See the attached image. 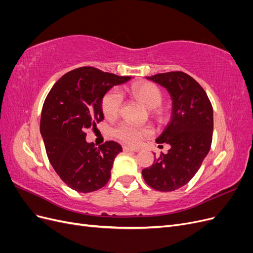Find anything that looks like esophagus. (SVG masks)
I'll return each instance as SVG.
<instances>
[{"mask_svg": "<svg viewBox=\"0 0 253 253\" xmlns=\"http://www.w3.org/2000/svg\"><path fill=\"white\" fill-rule=\"evenodd\" d=\"M124 151L125 152H138L139 150L136 149V148H132V147H127V145H125Z\"/></svg>", "mask_w": 253, "mask_h": 253, "instance_id": "esophagus-1", "label": "esophagus"}]
</instances>
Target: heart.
I'll use <instances>...</instances> for the list:
<instances>
[{"label":"heart","instance_id":"obj_1","mask_svg":"<svg viewBox=\"0 0 253 253\" xmlns=\"http://www.w3.org/2000/svg\"><path fill=\"white\" fill-rule=\"evenodd\" d=\"M131 94L136 100L141 102L148 109H155L162 103L163 95L160 89L149 82L135 83L129 87ZM122 105V96L118 89H111L106 93L101 101V108L106 119L115 120L120 113ZM152 129L149 126H137L128 122H122L114 129V135L119 140L126 144L136 145L143 137L151 136Z\"/></svg>","mask_w":253,"mask_h":253}]
</instances>
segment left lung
Wrapping results in <instances>:
<instances>
[{
	"label": "left lung",
	"instance_id": "left-lung-1",
	"mask_svg": "<svg viewBox=\"0 0 253 253\" xmlns=\"http://www.w3.org/2000/svg\"><path fill=\"white\" fill-rule=\"evenodd\" d=\"M145 78L165 87L170 94V121L156 142L170 144L171 149L143 169L142 176L151 188L170 192L191 180L209 153L213 109L204 88L185 73L170 72Z\"/></svg>",
	"mask_w": 253,
	"mask_h": 253
}]
</instances>
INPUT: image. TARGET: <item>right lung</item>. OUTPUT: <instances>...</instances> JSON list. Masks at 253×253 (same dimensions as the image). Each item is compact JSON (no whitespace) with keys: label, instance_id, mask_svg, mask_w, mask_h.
Instances as JSON below:
<instances>
[{"label":"right lung","instance_id":"1","mask_svg":"<svg viewBox=\"0 0 253 253\" xmlns=\"http://www.w3.org/2000/svg\"><path fill=\"white\" fill-rule=\"evenodd\" d=\"M129 80L94 67H79L62 76L45 99L40 132L47 157L60 178L77 192H93L111 177L121 145L106 141L97 148L85 140V131L104 119L103 96Z\"/></svg>","mask_w":253,"mask_h":253}]
</instances>
